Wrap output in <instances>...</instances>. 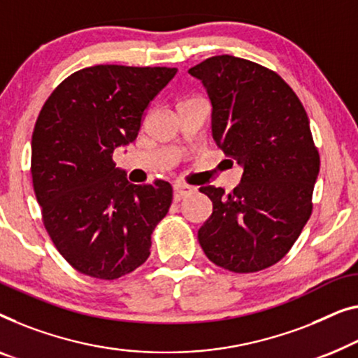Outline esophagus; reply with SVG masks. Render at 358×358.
<instances>
[{
  "instance_id": "1",
  "label": "esophagus",
  "mask_w": 358,
  "mask_h": 358,
  "mask_svg": "<svg viewBox=\"0 0 358 358\" xmlns=\"http://www.w3.org/2000/svg\"><path fill=\"white\" fill-rule=\"evenodd\" d=\"M195 189L192 185H185V184H174V200H180L182 196H187L190 194H194Z\"/></svg>"
}]
</instances>
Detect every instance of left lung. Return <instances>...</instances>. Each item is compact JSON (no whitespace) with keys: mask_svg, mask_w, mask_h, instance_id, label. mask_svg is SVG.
Listing matches in <instances>:
<instances>
[{"mask_svg":"<svg viewBox=\"0 0 358 358\" xmlns=\"http://www.w3.org/2000/svg\"><path fill=\"white\" fill-rule=\"evenodd\" d=\"M189 74L210 96L216 145L243 168L231 194L200 187L213 213L199 229V242L208 260L227 271H262L291 250L312 215L320 155L308 116L276 72L248 59L213 56Z\"/></svg>","mask_w":358,"mask_h":358,"instance_id":"obj_1","label":"left lung"}]
</instances>
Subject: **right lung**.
Segmentation results:
<instances>
[{
	"label": "right lung",
	"instance_id": "right-lung-1",
	"mask_svg": "<svg viewBox=\"0 0 358 358\" xmlns=\"http://www.w3.org/2000/svg\"><path fill=\"white\" fill-rule=\"evenodd\" d=\"M176 67L98 64L71 74L45 101L32 134V180L55 247L72 268L117 279L143 265L166 216V180L136 185L113 152L137 138L150 101Z\"/></svg>",
	"mask_w": 358,
	"mask_h": 358
}]
</instances>
